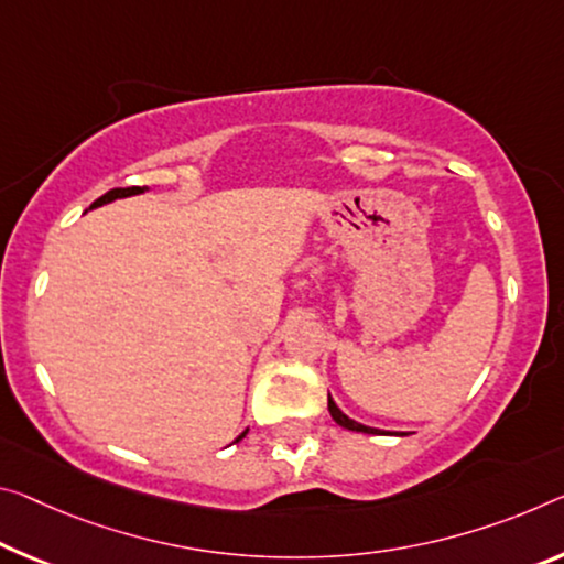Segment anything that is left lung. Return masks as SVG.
Masks as SVG:
<instances>
[{
  "label": "left lung",
  "instance_id": "obj_1",
  "mask_svg": "<svg viewBox=\"0 0 564 564\" xmlns=\"http://www.w3.org/2000/svg\"><path fill=\"white\" fill-rule=\"evenodd\" d=\"M328 411H330V416H334V422L338 424V426H344V429H348V432H361V434H383L381 429H373V426H366V424H359L356 422V419H351V416H346L341 409L336 406V401L330 399V394H328Z\"/></svg>",
  "mask_w": 564,
  "mask_h": 564
}]
</instances>
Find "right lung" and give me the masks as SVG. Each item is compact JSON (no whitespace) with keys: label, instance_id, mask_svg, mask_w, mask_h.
<instances>
[{"label":"right lung","instance_id":"add662e5","mask_svg":"<svg viewBox=\"0 0 564 564\" xmlns=\"http://www.w3.org/2000/svg\"><path fill=\"white\" fill-rule=\"evenodd\" d=\"M140 193H148V187H112V191H107V193L100 195V198H97L93 205H89V210L100 208V205H105V203H112V200H118V198H130V195H140ZM85 213H87V210H85ZM246 434H248V429H246L243 434L238 436L236 442L243 440Z\"/></svg>","mask_w":564,"mask_h":564}]
</instances>
